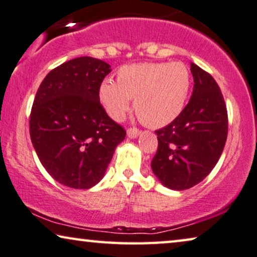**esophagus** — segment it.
Wrapping results in <instances>:
<instances>
[{
	"label": "esophagus",
	"mask_w": 257,
	"mask_h": 257,
	"mask_svg": "<svg viewBox=\"0 0 257 257\" xmlns=\"http://www.w3.org/2000/svg\"><path fill=\"white\" fill-rule=\"evenodd\" d=\"M126 133H127L128 138H131V139H136V138L139 137L141 131H140V130H138V128H135V127H130Z\"/></svg>",
	"instance_id": "esophagus-1"
}]
</instances>
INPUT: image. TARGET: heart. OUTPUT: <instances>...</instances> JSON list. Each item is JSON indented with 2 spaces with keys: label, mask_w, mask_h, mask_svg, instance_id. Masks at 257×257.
<instances>
[{
  "label": "heart",
  "mask_w": 257,
  "mask_h": 257,
  "mask_svg": "<svg viewBox=\"0 0 257 257\" xmlns=\"http://www.w3.org/2000/svg\"><path fill=\"white\" fill-rule=\"evenodd\" d=\"M191 88V74L181 62H144L120 67L116 83L103 81L98 99L107 116L121 120L133 109L146 126L162 127L180 116Z\"/></svg>",
  "instance_id": "obj_1"
}]
</instances>
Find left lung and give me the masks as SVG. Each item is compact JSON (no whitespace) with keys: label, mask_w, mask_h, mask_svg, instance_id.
<instances>
[{"label":"left lung","mask_w":257,"mask_h":257,"mask_svg":"<svg viewBox=\"0 0 257 257\" xmlns=\"http://www.w3.org/2000/svg\"><path fill=\"white\" fill-rule=\"evenodd\" d=\"M193 90L187 106L169 125L156 130L158 151L152 170L165 187L185 190L217 165L227 139V109L209 73L191 64Z\"/></svg>","instance_id":"obj_1"}]
</instances>
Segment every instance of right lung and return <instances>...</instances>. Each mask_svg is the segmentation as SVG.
Returning a JSON list of instances; mask_svg holds the SVG:
<instances>
[{
	"label": "right lung",
	"mask_w": 257,
	"mask_h": 257,
	"mask_svg": "<svg viewBox=\"0 0 257 257\" xmlns=\"http://www.w3.org/2000/svg\"><path fill=\"white\" fill-rule=\"evenodd\" d=\"M109 64L75 58L51 70L37 91L30 136L46 172L65 187L90 189L102 180L126 131L98 99Z\"/></svg>",
	"instance_id": "add662e5"
}]
</instances>
